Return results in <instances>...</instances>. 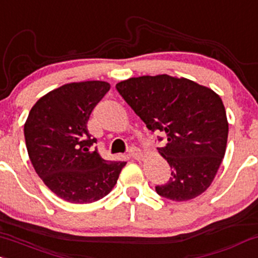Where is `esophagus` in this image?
Instances as JSON below:
<instances>
[{"label":"esophagus","instance_id":"34e87169","mask_svg":"<svg viewBox=\"0 0 258 258\" xmlns=\"http://www.w3.org/2000/svg\"><path fill=\"white\" fill-rule=\"evenodd\" d=\"M128 155H130V157L134 158V159H136V160H140L141 158L143 157L142 152H141L138 148H136V147H131V148H130Z\"/></svg>","mask_w":258,"mask_h":258}]
</instances>
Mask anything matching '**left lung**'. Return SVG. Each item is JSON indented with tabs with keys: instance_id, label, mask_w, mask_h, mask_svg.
I'll return each instance as SVG.
<instances>
[{
	"instance_id": "1",
	"label": "left lung",
	"mask_w": 258,
	"mask_h": 258,
	"mask_svg": "<svg viewBox=\"0 0 258 258\" xmlns=\"http://www.w3.org/2000/svg\"><path fill=\"white\" fill-rule=\"evenodd\" d=\"M116 89L147 128L166 135V146L158 151L168 160L171 177L155 186L157 194L177 202L203 194L222 164L228 141L219 95L196 82L168 75L130 78Z\"/></svg>"
}]
</instances>
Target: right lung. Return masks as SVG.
Listing matches in <instances>:
<instances>
[{
    "mask_svg": "<svg viewBox=\"0 0 258 258\" xmlns=\"http://www.w3.org/2000/svg\"><path fill=\"white\" fill-rule=\"evenodd\" d=\"M110 84L87 81L51 90L32 107L24 124L28 154L36 174L56 196L71 203H92L116 185L124 161L100 157L87 123Z\"/></svg>",
    "mask_w": 258,
    "mask_h": 258,
    "instance_id": "right-lung-1",
    "label": "right lung"
}]
</instances>
